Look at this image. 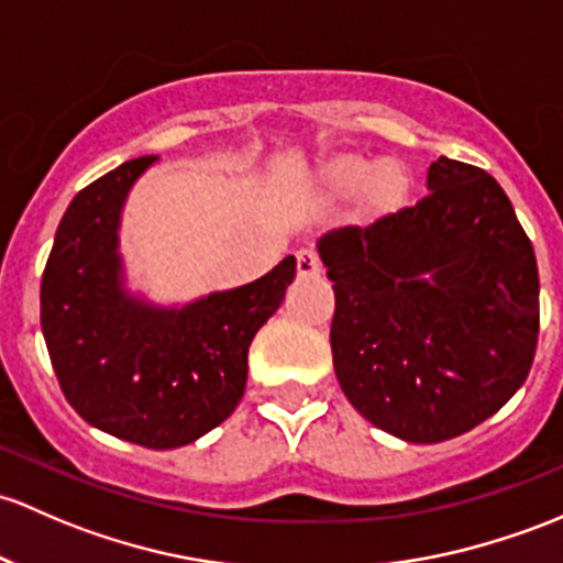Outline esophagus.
Instances as JSON below:
<instances>
[{
    "instance_id": "esophagus-1",
    "label": "esophagus",
    "mask_w": 563,
    "mask_h": 563,
    "mask_svg": "<svg viewBox=\"0 0 563 563\" xmlns=\"http://www.w3.org/2000/svg\"><path fill=\"white\" fill-rule=\"evenodd\" d=\"M321 258L316 256L312 251H297V272L301 277H312L321 275Z\"/></svg>"
}]
</instances>
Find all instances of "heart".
<instances>
[{
	"instance_id": "obj_1",
	"label": "heart",
	"mask_w": 563,
	"mask_h": 563,
	"mask_svg": "<svg viewBox=\"0 0 563 563\" xmlns=\"http://www.w3.org/2000/svg\"><path fill=\"white\" fill-rule=\"evenodd\" d=\"M323 180L331 191L340 194H353L358 191L364 183L372 180V194L377 199H394L399 194V175L394 173V167H380L375 173L369 162L356 156H342L334 158V162L327 164L323 169Z\"/></svg>"
}]
</instances>
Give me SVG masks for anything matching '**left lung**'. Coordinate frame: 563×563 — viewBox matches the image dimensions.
<instances>
[{
    "instance_id": "left-lung-1",
    "label": "left lung",
    "mask_w": 563,
    "mask_h": 563,
    "mask_svg": "<svg viewBox=\"0 0 563 563\" xmlns=\"http://www.w3.org/2000/svg\"><path fill=\"white\" fill-rule=\"evenodd\" d=\"M342 394L405 442L475 429L529 377L540 272L510 199L485 169L440 156L429 194L369 227L323 234Z\"/></svg>"
}]
</instances>
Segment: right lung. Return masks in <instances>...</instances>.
<instances>
[{"label": "right lung", "mask_w": 563, "mask_h": 563, "mask_svg": "<svg viewBox=\"0 0 563 563\" xmlns=\"http://www.w3.org/2000/svg\"><path fill=\"white\" fill-rule=\"evenodd\" d=\"M156 156L121 164L73 199L40 286L53 372L82 421L169 451L227 421L247 380V347L297 275L286 256L247 286L156 307L123 286L118 223L129 188Z\"/></svg>", "instance_id": "1"}]
</instances>
